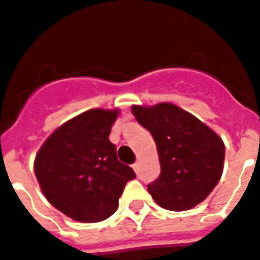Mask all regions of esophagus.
<instances>
[{"label":"esophagus","instance_id":"34e87169","mask_svg":"<svg viewBox=\"0 0 260 260\" xmlns=\"http://www.w3.org/2000/svg\"><path fill=\"white\" fill-rule=\"evenodd\" d=\"M132 168L135 169V172H136V174H138V172H139V161H136L135 164L132 165Z\"/></svg>","mask_w":260,"mask_h":260}]
</instances>
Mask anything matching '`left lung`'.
<instances>
[{
  "label": "left lung",
  "instance_id": "1",
  "mask_svg": "<svg viewBox=\"0 0 260 260\" xmlns=\"http://www.w3.org/2000/svg\"><path fill=\"white\" fill-rule=\"evenodd\" d=\"M132 113L154 138L161 174L147 184L169 211H186L207 199L222 176L224 145L212 129L171 103L134 106Z\"/></svg>",
  "mask_w": 260,
  "mask_h": 260
}]
</instances>
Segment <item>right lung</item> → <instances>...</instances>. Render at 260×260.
I'll return each mask as SVG.
<instances>
[{"label": "right lung", "instance_id": "add662e5", "mask_svg": "<svg viewBox=\"0 0 260 260\" xmlns=\"http://www.w3.org/2000/svg\"><path fill=\"white\" fill-rule=\"evenodd\" d=\"M117 110L92 109L57 128L38 151L34 172L45 199L77 222L105 220L118 208L134 169L109 139Z\"/></svg>", "mask_w": 260, "mask_h": 260}]
</instances>
